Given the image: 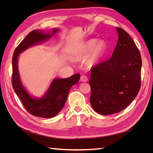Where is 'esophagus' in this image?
I'll return each mask as SVG.
<instances>
[{"label": "esophagus", "instance_id": "obj_1", "mask_svg": "<svg viewBox=\"0 0 153 153\" xmlns=\"http://www.w3.org/2000/svg\"><path fill=\"white\" fill-rule=\"evenodd\" d=\"M80 80L82 81V82H87V80H88V77H87V76H85V75H82V76L80 77Z\"/></svg>", "mask_w": 153, "mask_h": 153}]
</instances>
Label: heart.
Segmentation results:
<instances>
[{
	"mask_svg": "<svg viewBox=\"0 0 153 153\" xmlns=\"http://www.w3.org/2000/svg\"><path fill=\"white\" fill-rule=\"evenodd\" d=\"M95 43L96 40L95 39H91L86 42L85 44L82 45L76 50V53L74 54V58L77 60L85 59L90 51L92 50L87 62L89 66L95 65L102 58L106 51V45L105 42L100 41L96 44Z\"/></svg>",
	"mask_w": 153,
	"mask_h": 153,
	"instance_id": "b5f03b06",
	"label": "heart"
}]
</instances>
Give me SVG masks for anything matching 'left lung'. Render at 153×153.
<instances>
[{"instance_id": "obj_1", "label": "left lung", "mask_w": 153, "mask_h": 153, "mask_svg": "<svg viewBox=\"0 0 153 153\" xmlns=\"http://www.w3.org/2000/svg\"><path fill=\"white\" fill-rule=\"evenodd\" d=\"M116 30L118 40L112 56L91 68L90 102L94 110L102 115L125 109L141 88L140 52L126 31Z\"/></svg>"}]
</instances>
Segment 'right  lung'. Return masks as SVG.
<instances>
[{
	"label": "right lung",
	"instance_id": "add662e5",
	"mask_svg": "<svg viewBox=\"0 0 153 153\" xmlns=\"http://www.w3.org/2000/svg\"><path fill=\"white\" fill-rule=\"evenodd\" d=\"M58 31L57 29H54L53 33L45 34L39 30H33L18 45L13 54L12 76L13 89L27 111L35 116L53 118L58 114L64 106L71 86L78 82L80 77L79 74H76L66 79H54L45 97L40 99L32 98L22 85L17 64L19 54L32 45L50 38Z\"/></svg>",
	"mask_w": 153,
	"mask_h": 153
}]
</instances>
